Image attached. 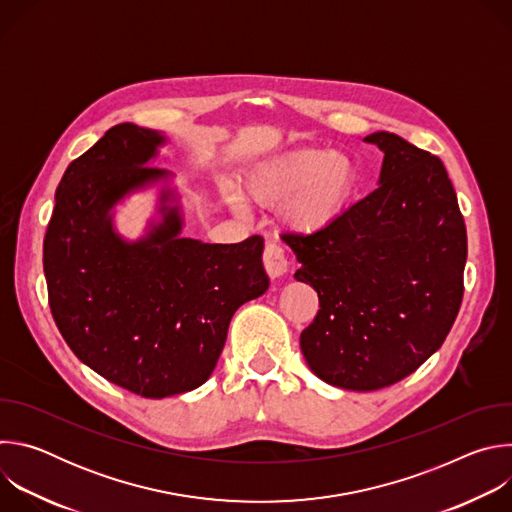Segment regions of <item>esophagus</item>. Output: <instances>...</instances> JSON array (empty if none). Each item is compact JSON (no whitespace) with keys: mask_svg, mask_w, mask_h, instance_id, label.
<instances>
[{"mask_svg":"<svg viewBox=\"0 0 512 512\" xmlns=\"http://www.w3.org/2000/svg\"><path fill=\"white\" fill-rule=\"evenodd\" d=\"M263 265L271 279H277L287 273V259L283 255V249L275 243H267L263 251Z\"/></svg>","mask_w":512,"mask_h":512,"instance_id":"obj_1","label":"esophagus"}]
</instances>
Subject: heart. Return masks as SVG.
<instances>
[{
    "mask_svg": "<svg viewBox=\"0 0 512 512\" xmlns=\"http://www.w3.org/2000/svg\"><path fill=\"white\" fill-rule=\"evenodd\" d=\"M358 186L352 158L334 150L302 148L257 164L245 178V194L259 204L285 200L283 223L300 235L330 229L348 210Z\"/></svg>",
    "mask_w": 512,
    "mask_h": 512,
    "instance_id": "b5f03b06",
    "label": "heart"
}]
</instances>
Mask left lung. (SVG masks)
Segmentation results:
<instances>
[{"instance_id":"1","label":"left lung","mask_w":512,"mask_h":512,"mask_svg":"<svg viewBox=\"0 0 512 512\" xmlns=\"http://www.w3.org/2000/svg\"><path fill=\"white\" fill-rule=\"evenodd\" d=\"M385 154L379 186L316 235H291L296 279L320 310L300 346L328 385L377 391L437 350L462 304L466 227L440 158L403 137H364Z\"/></svg>"}]
</instances>
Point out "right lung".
<instances>
[{
  "mask_svg": "<svg viewBox=\"0 0 512 512\" xmlns=\"http://www.w3.org/2000/svg\"><path fill=\"white\" fill-rule=\"evenodd\" d=\"M166 141L133 123L111 127L66 168L44 237L48 302L62 338L103 379L145 399L200 387L233 314L269 287L259 235L235 245L180 235L172 174L148 166ZM162 181L161 221L135 242L121 238L112 208Z\"/></svg>",
  "mask_w": 512,
  "mask_h": 512,
  "instance_id": "1",
  "label": "right lung"
}]
</instances>
